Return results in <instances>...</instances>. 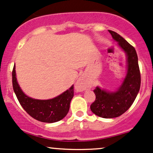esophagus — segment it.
Segmentation results:
<instances>
[{"instance_id": "34e87169", "label": "esophagus", "mask_w": 153, "mask_h": 153, "mask_svg": "<svg viewBox=\"0 0 153 153\" xmlns=\"http://www.w3.org/2000/svg\"><path fill=\"white\" fill-rule=\"evenodd\" d=\"M75 90L77 91L80 92L85 90V81L82 78H80L75 84Z\"/></svg>"}]
</instances>
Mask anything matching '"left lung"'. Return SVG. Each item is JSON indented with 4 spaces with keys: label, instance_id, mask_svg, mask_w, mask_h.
Here are the masks:
<instances>
[{
    "label": "left lung",
    "instance_id": "8db88e82",
    "mask_svg": "<svg viewBox=\"0 0 153 153\" xmlns=\"http://www.w3.org/2000/svg\"><path fill=\"white\" fill-rule=\"evenodd\" d=\"M113 39L128 56V73L122 85L115 93H108L96 87L94 90L95 100L91 110L97 116L113 118L120 116L130 108L140 91L141 83L137 56L135 48L122 36L113 30H108Z\"/></svg>",
    "mask_w": 153,
    "mask_h": 153
}]
</instances>
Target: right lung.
Segmentation results:
<instances>
[{
    "mask_svg": "<svg viewBox=\"0 0 153 153\" xmlns=\"http://www.w3.org/2000/svg\"><path fill=\"white\" fill-rule=\"evenodd\" d=\"M13 88L21 105L33 118L43 123H56L64 118L69 111L74 95L73 85L61 95L51 100H36L27 97L18 85L15 65L12 71Z\"/></svg>",
    "mask_w": 153,
    "mask_h": 153,
    "instance_id": "right-lung-1",
    "label": "right lung"
}]
</instances>
